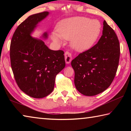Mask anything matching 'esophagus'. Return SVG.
<instances>
[{"instance_id":"34e87169","label":"esophagus","mask_w":131,"mask_h":131,"mask_svg":"<svg viewBox=\"0 0 131 131\" xmlns=\"http://www.w3.org/2000/svg\"><path fill=\"white\" fill-rule=\"evenodd\" d=\"M65 59L66 63L69 64L71 62V61L72 60V55H71V54L69 52L66 51L65 53Z\"/></svg>"}]
</instances>
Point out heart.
Here are the masks:
<instances>
[{
    "label": "heart",
    "mask_w": 131,
    "mask_h": 131,
    "mask_svg": "<svg viewBox=\"0 0 131 131\" xmlns=\"http://www.w3.org/2000/svg\"><path fill=\"white\" fill-rule=\"evenodd\" d=\"M102 25L97 19L85 17H75L63 19L58 24L56 32H52L51 38L58 44L63 39L70 40L72 48L79 52L90 49L100 36Z\"/></svg>",
    "instance_id": "obj_1"
}]
</instances>
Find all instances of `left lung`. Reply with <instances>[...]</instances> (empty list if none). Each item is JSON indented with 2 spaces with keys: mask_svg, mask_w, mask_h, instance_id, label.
Returning <instances> with one entry per match:
<instances>
[{
  "mask_svg": "<svg viewBox=\"0 0 131 131\" xmlns=\"http://www.w3.org/2000/svg\"><path fill=\"white\" fill-rule=\"evenodd\" d=\"M119 54L118 37L104 21L102 35L97 44L71 62L77 91L85 96H94L107 89L116 76Z\"/></svg>",
  "mask_w": 131,
  "mask_h": 131,
  "instance_id": "left-lung-1",
  "label": "left lung"
}]
</instances>
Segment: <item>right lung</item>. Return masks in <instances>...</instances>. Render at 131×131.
<instances>
[{"label":"right lung","mask_w":131,"mask_h":131,"mask_svg":"<svg viewBox=\"0 0 131 131\" xmlns=\"http://www.w3.org/2000/svg\"><path fill=\"white\" fill-rule=\"evenodd\" d=\"M49 12L33 14L18 26L10 44L11 66L17 84L29 96L42 98L54 90L57 74L65 68L64 52L51 50L41 39L32 36ZM48 33L40 38L46 40Z\"/></svg>","instance_id":"obj_1"}]
</instances>
